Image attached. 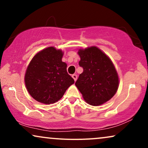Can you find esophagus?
I'll use <instances>...</instances> for the list:
<instances>
[{
  "mask_svg": "<svg viewBox=\"0 0 148 148\" xmlns=\"http://www.w3.org/2000/svg\"><path fill=\"white\" fill-rule=\"evenodd\" d=\"M72 77L73 78L74 81H75H75L77 80V76L75 74H73V75H72Z\"/></svg>",
  "mask_w": 148,
  "mask_h": 148,
  "instance_id": "esophagus-1",
  "label": "esophagus"
}]
</instances>
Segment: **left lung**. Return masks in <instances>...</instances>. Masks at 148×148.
Returning <instances> with one entry per match:
<instances>
[{"label":"left lung","instance_id":"8db88e82","mask_svg":"<svg viewBox=\"0 0 148 148\" xmlns=\"http://www.w3.org/2000/svg\"><path fill=\"white\" fill-rule=\"evenodd\" d=\"M79 64L84 71L75 86L83 98L92 106H100L110 100L119 86L118 73L112 60L96 46L79 48Z\"/></svg>","mask_w":148,"mask_h":148}]
</instances>
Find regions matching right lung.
<instances>
[{
	"instance_id": "obj_1",
	"label": "right lung",
	"mask_w": 148,
	"mask_h": 148,
	"mask_svg": "<svg viewBox=\"0 0 148 148\" xmlns=\"http://www.w3.org/2000/svg\"><path fill=\"white\" fill-rule=\"evenodd\" d=\"M63 54L62 50L50 46L36 54L28 64L24 77L26 89L38 102H58L74 84L66 71L67 64L62 61Z\"/></svg>"
}]
</instances>
